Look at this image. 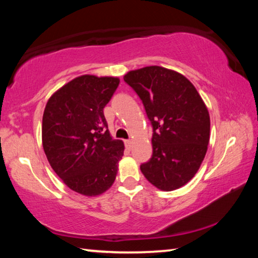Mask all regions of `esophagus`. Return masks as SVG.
Here are the masks:
<instances>
[{
	"label": "esophagus",
	"instance_id": "obj_1",
	"mask_svg": "<svg viewBox=\"0 0 258 258\" xmlns=\"http://www.w3.org/2000/svg\"><path fill=\"white\" fill-rule=\"evenodd\" d=\"M125 146L127 149H131V147H132V141H131V140H125Z\"/></svg>",
	"mask_w": 258,
	"mask_h": 258
}]
</instances>
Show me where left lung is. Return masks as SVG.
I'll use <instances>...</instances> for the list:
<instances>
[{
    "label": "left lung",
    "instance_id": "left-lung-1",
    "mask_svg": "<svg viewBox=\"0 0 258 258\" xmlns=\"http://www.w3.org/2000/svg\"><path fill=\"white\" fill-rule=\"evenodd\" d=\"M124 81L142 100L154 130L152 156L141 172L159 190H176L196 175L207 152L206 104L194 84L172 69L145 67L128 72Z\"/></svg>",
    "mask_w": 258,
    "mask_h": 258
}]
</instances>
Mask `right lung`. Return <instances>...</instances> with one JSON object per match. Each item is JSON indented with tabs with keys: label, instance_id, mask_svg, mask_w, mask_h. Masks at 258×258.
I'll use <instances>...</instances> for the list:
<instances>
[{
	"label": "right lung",
	"instance_id": "right-lung-1",
	"mask_svg": "<svg viewBox=\"0 0 258 258\" xmlns=\"http://www.w3.org/2000/svg\"><path fill=\"white\" fill-rule=\"evenodd\" d=\"M118 84V77H76L51 95L43 113L42 143L52 169L87 197L112 185L124 155L123 141L110 137L103 115Z\"/></svg>",
	"mask_w": 258,
	"mask_h": 258
}]
</instances>
